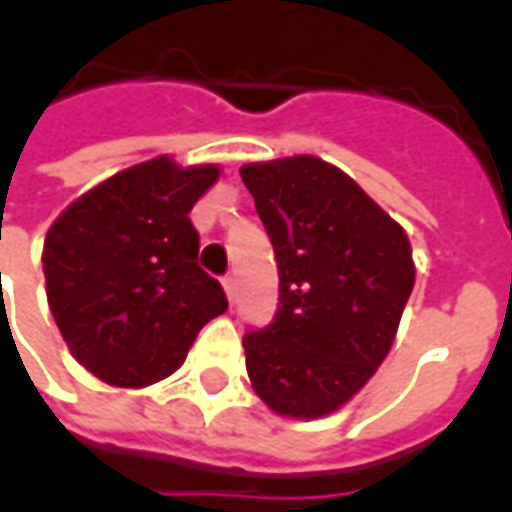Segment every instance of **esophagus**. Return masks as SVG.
I'll list each match as a JSON object with an SVG mask.
<instances>
[{
    "instance_id": "obj_1",
    "label": "esophagus",
    "mask_w": 512,
    "mask_h": 512,
    "mask_svg": "<svg viewBox=\"0 0 512 512\" xmlns=\"http://www.w3.org/2000/svg\"><path fill=\"white\" fill-rule=\"evenodd\" d=\"M222 285H224V293H227V299L233 301L235 299V277L233 274H227V277L222 279Z\"/></svg>"
}]
</instances>
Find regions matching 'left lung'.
I'll use <instances>...</instances> for the list:
<instances>
[{"mask_svg":"<svg viewBox=\"0 0 512 512\" xmlns=\"http://www.w3.org/2000/svg\"><path fill=\"white\" fill-rule=\"evenodd\" d=\"M241 178L279 268L274 321L244 334L246 373L277 414H332L392 348L414 288L408 238L321 158L246 164Z\"/></svg>","mask_w":512,"mask_h":512,"instance_id":"left-lung-1","label":"left lung"}]
</instances>
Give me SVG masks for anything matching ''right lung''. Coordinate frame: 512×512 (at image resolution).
Returning <instances> with one entry per match:
<instances>
[{"label":"right lung","mask_w":512,"mask_h":512,"mask_svg":"<svg viewBox=\"0 0 512 512\" xmlns=\"http://www.w3.org/2000/svg\"><path fill=\"white\" fill-rule=\"evenodd\" d=\"M219 169L161 156L117 172L65 208L43 246L46 296L71 354L115 386L175 373L205 323L227 310L197 263L189 211Z\"/></svg>","instance_id":"right-lung-1"}]
</instances>
